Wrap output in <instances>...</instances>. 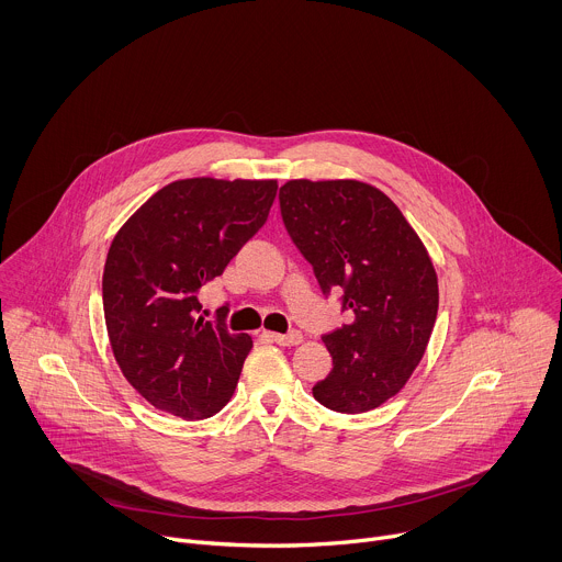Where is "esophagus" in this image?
Returning <instances> with one entry per match:
<instances>
[{"label":"esophagus","instance_id":"34e87169","mask_svg":"<svg viewBox=\"0 0 562 562\" xmlns=\"http://www.w3.org/2000/svg\"><path fill=\"white\" fill-rule=\"evenodd\" d=\"M276 345L280 347H293L302 342V334L300 331H291V334H267Z\"/></svg>","mask_w":562,"mask_h":562}]
</instances>
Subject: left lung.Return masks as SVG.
<instances>
[{
	"label": "left lung",
	"instance_id": "left-lung-1",
	"mask_svg": "<svg viewBox=\"0 0 562 562\" xmlns=\"http://www.w3.org/2000/svg\"><path fill=\"white\" fill-rule=\"evenodd\" d=\"M280 213L319 289L342 291V311L353 315L323 336L334 369L313 397L340 414L371 412L425 356L438 315L431 258L400 209L364 182L291 180Z\"/></svg>",
	"mask_w": 562,
	"mask_h": 562
}]
</instances>
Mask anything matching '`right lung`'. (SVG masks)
Wrapping results in <instances>:
<instances>
[{
    "mask_svg": "<svg viewBox=\"0 0 562 562\" xmlns=\"http://www.w3.org/2000/svg\"><path fill=\"white\" fill-rule=\"evenodd\" d=\"M276 191V180H178L115 235L102 278L109 340L153 407L202 420L231 400L254 342L204 319L200 289L265 226Z\"/></svg>",
    "mask_w": 562,
    "mask_h": 562,
    "instance_id": "obj_1",
    "label": "right lung"
}]
</instances>
